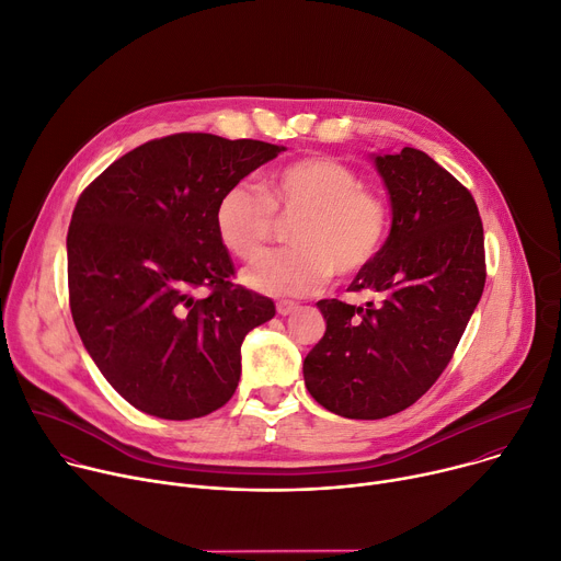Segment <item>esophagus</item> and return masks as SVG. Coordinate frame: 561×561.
<instances>
[{"label": "esophagus", "mask_w": 561, "mask_h": 561, "mask_svg": "<svg viewBox=\"0 0 561 561\" xmlns=\"http://www.w3.org/2000/svg\"><path fill=\"white\" fill-rule=\"evenodd\" d=\"M297 309H300V305H297V302H290V300H279V302H277V313H279L282 318L293 316Z\"/></svg>", "instance_id": "obj_1"}]
</instances>
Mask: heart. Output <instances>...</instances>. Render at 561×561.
<instances>
[{
    "mask_svg": "<svg viewBox=\"0 0 561 561\" xmlns=\"http://www.w3.org/2000/svg\"><path fill=\"white\" fill-rule=\"evenodd\" d=\"M275 214L297 216L293 248L261 254L243 271V284L271 297H302L333 275H352L381 252L388 207L360 178L331 158H302L271 171L261 192L248 182L228 186L216 201L214 228L234 256L252 259L273 237Z\"/></svg>",
    "mask_w": 561,
    "mask_h": 561,
    "instance_id": "obj_1",
    "label": "heart"
}]
</instances>
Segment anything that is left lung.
<instances>
[{
    "instance_id": "obj_1",
    "label": "left lung",
    "mask_w": 561,
    "mask_h": 561,
    "mask_svg": "<svg viewBox=\"0 0 561 561\" xmlns=\"http://www.w3.org/2000/svg\"><path fill=\"white\" fill-rule=\"evenodd\" d=\"M371 160L392 226L347 290L375 300H320L327 331L302 367L311 397L347 420H381L413 405L449 365L484 288L473 196L417 148Z\"/></svg>"
}]
</instances>
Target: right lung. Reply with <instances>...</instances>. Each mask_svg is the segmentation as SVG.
<instances>
[{"mask_svg":"<svg viewBox=\"0 0 561 561\" xmlns=\"http://www.w3.org/2000/svg\"><path fill=\"white\" fill-rule=\"evenodd\" d=\"M282 151L256 139L169 135L112 162L73 207L71 318L105 381L141 413L196 420L234 394L245 333L275 305L232 284L214 207ZM198 287L210 293L196 296Z\"/></svg>","mask_w":561,"mask_h":561,"instance_id":"add662e5","label":"right lung"}]
</instances>
